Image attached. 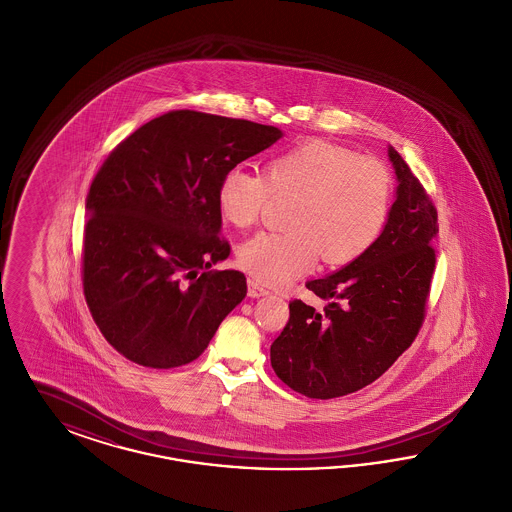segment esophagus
<instances>
[{
    "label": "esophagus",
    "mask_w": 512,
    "mask_h": 512,
    "mask_svg": "<svg viewBox=\"0 0 512 512\" xmlns=\"http://www.w3.org/2000/svg\"><path fill=\"white\" fill-rule=\"evenodd\" d=\"M247 293H249V297H263V295H268V290L261 284V282H257V280H253V278H249V282H247Z\"/></svg>",
    "instance_id": "obj_1"
}]
</instances>
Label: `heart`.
Here are the masks:
<instances>
[{"instance_id": "b5f03b06", "label": "heart", "mask_w": 512, "mask_h": 512, "mask_svg": "<svg viewBox=\"0 0 512 512\" xmlns=\"http://www.w3.org/2000/svg\"><path fill=\"white\" fill-rule=\"evenodd\" d=\"M391 174L374 157L324 140H307L268 161L267 174L234 167L219 184L222 219L247 228L272 195L295 197L293 232H261L240 247L242 267L263 284H278L313 267L347 265L374 245L390 215Z\"/></svg>"}]
</instances>
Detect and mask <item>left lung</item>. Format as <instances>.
I'll return each instance as SVG.
<instances>
[{
  "label": "left lung",
  "instance_id": "obj_1",
  "mask_svg": "<svg viewBox=\"0 0 512 512\" xmlns=\"http://www.w3.org/2000/svg\"><path fill=\"white\" fill-rule=\"evenodd\" d=\"M397 176L395 201L380 238L349 265L307 282L326 301L301 299L270 345V365L293 391L334 399L380 378L413 343L436 267L438 211L403 157L388 147Z\"/></svg>",
  "mask_w": 512,
  "mask_h": 512
}]
</instances>
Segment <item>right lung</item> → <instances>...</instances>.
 Wrapping results in <instances>:
<instances>
[{
  "label": "right lung",
  "instance_id": "right-lung-1",
  "mask_svg": "<svg viewBox=\"0 0 512 512\" xmlns=\"http://www.w3.org/2000/svg\"><path fill=\"white\" fill-rule=\"evenodd\" d=\"M276 126L171 111L111 151L86 197L82 282L101 334L132 363L197 359L247 293L220 238L219 184L282 138Z\"/></svg>",
  "mask_w": 512,
  "mask_h": 512
}]
</instances>
